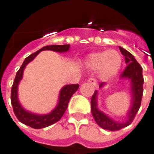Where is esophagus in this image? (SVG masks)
<instances>
[{"label": "esophagus", "instance_id": "34e87169", "mask_svg": "<svg viewBox=\"0 0 154 154\" xmlns=\"http://www.w3.org/2000/svg\"><path fill=\"white\" fill-rule=\"evenodd\" d=\"M88 82H90L92 85H94V86H96V85H96V79L94 78H89V79H88Z\"/></svg>", "mask_w": 154, "mask_h": 154}]
</instances>
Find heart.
I'll return each instance as SVG.
<instances>
[{"label":"heart","mask_w":154,"mask_h":154,"mask_svg":"<svg viewBox=\"0 0 154 154\" xmlns=\"http://www.w3.org/2000/svg\"><path fill=\"white\" fill-rule=\"evenodd\" d=\"M86 65L92 70L99 69V74L104 79H109L117 74L122 65L119 52L111 49L92 53L88 57Z\"/></svg>","instance_id":"obj_1"}]
</instances>
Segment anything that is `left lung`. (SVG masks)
Masks as SVG:
<instances>
[{
  "label": "left lung",
  "instance_id": "obj_1",
  "mask_svg": "<svg viewBox=\"0 0 154 154\" xmlns=\"http://www.w3.org/2000/svg\"><path fill=\"white\" fill-rule=\"evenodd\" d=\"M119 48L121 53L124 55L125 62L127 64V66L121 74V79H127L130 80V85H131L132 101L129 112L126 115L127 119L125 122H117L100 111L97 107V90L95 91L91 99L92 114L96 123L104 130H110V131H116L121 130L126 126H128L133 122L136 114L137 113L140 107L141 99L143 92V85L144 80L143 77L142 67L137 62L131 53L126 51L123 48ZM104 85V82H102L99 84V88L101 89Z\"/></svg>",
  "mask_w": 154,
  "mask_h": 154
}]
</instances>
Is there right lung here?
Returning a JSON list of instances; mask_svg holds the SVG:
<instances>
[{
    "label": "right lung",
    "mask_w": 154,
    "mask_h": 154,
    "mask_svg": "<svg viewBox=\"0 0 154 154\" xmlns=\"http://www.w3.org/2000/svg\"><path fill=\"white\" fill-rule=\"evenodd\" d=\"M69 47H70L69 45H54L45 46L39 49L38 51H37L36 52L30 55L24 59L21 68L17 72L11 88V105L13 106L14 112L15 114L16 117L18 119L21 123L31 126L34 129H42V128L51 126L58 122L65 113L71 97L79 87V84L65 85L60 91L58 103L56 107L50 113L45 114V115L32 113V112H30L25 110L21 106V103L18 101V98H17V87H18L19 82L22 79L23 72H24L26 65L33 60L37 56V55L40 53V51H44V50H51V51H57V52H65V51H69Z\"/></svg>",
    "instance_id": "obj_1"
}]
</instances>
